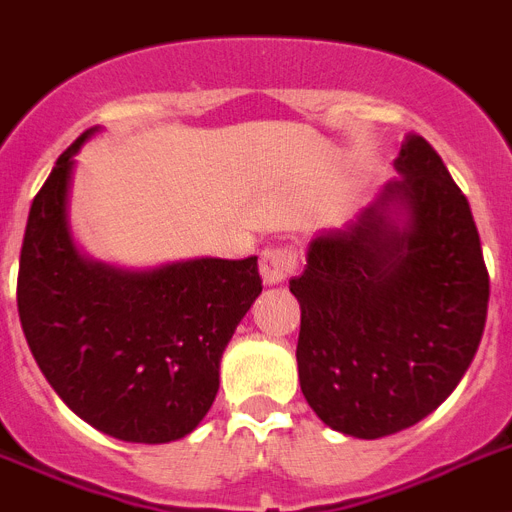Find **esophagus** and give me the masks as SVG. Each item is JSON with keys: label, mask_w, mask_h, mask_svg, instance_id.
Masks as SVG:
<instances>
[{"label": "esophagus", "mask_w": 512, "mask_h": 512, "mask_svg": "<svg viewBox=\"0 0 512 512\" xmlns=\"http://www.w3.org/2000/svg\"><path fill=\"white\" fill-rule=\"evenodd\" d=\"M298 266V253L290 246H266L261 251V277L266 285H280Z\"/></svg>", "instance_id": "34e87169"}]
</instances>
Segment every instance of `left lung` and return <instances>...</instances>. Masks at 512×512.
Wrapping results in <instances>:
<instances>
[{"label": "left lung", "mask_w": 512, "mask_h": 512, "mask_svg": "<svg viewBox=\"0 0 512 512\" xmlns=\"http://www.w3.org/2000/svg\"><path fill=\"white\" fill-rule=\"evenodd\" d=\"M395 170L379 201L311 240L290 280L303 395L324 424L361 439L403 432L445 403L487 322L489 272L466 196L418 133Z\"/></svg>", "instance_id": "1"}]
</instances>
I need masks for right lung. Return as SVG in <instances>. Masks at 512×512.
I'll return each mask as SVG.
<instances>
[{"instance_id": "obj_1", "label": "right lung", "mask_w": 512, "mask_h": 512, "mask_svg": "<svg viewBox=\"0 0 512 512\" xmlns=\"http://www.w3.org/2000/svg\"><path fill=\"white\" fill-rule=\"evenodd\" d=\"M86 130L54 164L25 225L18 314L38 369L86 424L125 442L190 434L219 390V358L261 293L259 259L122 272L75 251L67 185Z\"/></svg>"}]
</instances>
